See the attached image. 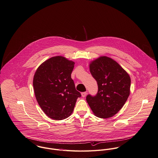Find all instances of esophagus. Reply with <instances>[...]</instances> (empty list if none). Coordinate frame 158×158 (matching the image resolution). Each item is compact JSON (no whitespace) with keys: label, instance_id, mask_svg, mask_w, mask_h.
Returning a JSON list of instances; mask_svg holds the SVG:
<instances>
[{"label":"esophagus","instance_id":"obj_1","mask_svg":"<svg viewBox=\"0 0 158 158\" xmlns=\"http://www.w3.org/2000/svg\"><path fill=\"white\" fill-rule=\"evenodd\" d=\"M82 96L83 97H86V94H87V93L86 92H83V93H82Z\"/></svg>","mask_w":158,"mask_h":158}]
</instances>
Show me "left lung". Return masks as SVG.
<instances>
[{
	"instance_id": "obj_1",
	"label": "left lung",
	"mask_w": 158,
	"mask_h": 158,
	"mask_svg": "<svg viewBox=\"0 0 158 158\" xmlns=\"http://www.w3.org/2000/svg\"><path fill=\"white\" fill-rule=\"evenodd\" d=\"M90 72L98 85L95 96H86V102L95 116L109 118L119 111L130 93L129 74L116 61L103 56L89 64Z\"/></svg>"
}]
</instances>
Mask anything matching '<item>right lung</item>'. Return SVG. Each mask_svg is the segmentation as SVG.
Instances as JSON below:
<instances>
[{"label": "right lung", "instance_id": "1", "mask_svg": "<svg viewBox=\"0 0 158 158\" xmlns=\"http://www.w3.org/2000/svg\"><path fill=\"white\" fill-rule=\"evenodd\" d=\"M74 63L62 56L49 58L39 65L33 85L37 102L50 118L63 120L73 111L81 94L76 91L71 74Z\"/></svg>", "mask_w": 158, "mask_h": 158}]
</instances>
